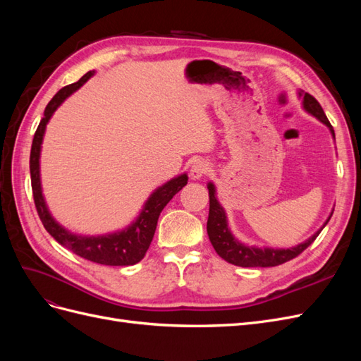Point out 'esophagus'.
Wrapping results in <instances>:
<instances>
[{"mask_svg":"<svg viewBox=\"0 0 361 361\" xmlns=\"http://www.w3.org/2000/svg\"><path fill=\"white\" fill-rule=\"evenodd\" d=\"M211 171V167H209V164H207L204 159H197L195 161L192 166H191V170H190V176H191V179H194V180H199V179H202L203 176H206L207 173Z\"/></svg>","mask_w":361,"mask_h":361,"instance_id":"1","label":"esophagus"}]
</instances>
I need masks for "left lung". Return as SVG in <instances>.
<instances>
[{
	"instance_id": "8db88e82",
	"label": "left lung",
	"mask_w": 361,
	"mask_h": 361,
	"mask_svg": "<svg viewBox=\"0 0 361 361\" xmlns=\"http://www.w3.org/2000/svg\"><path fill=\"white\" fill-rule=\"evenodd\" d=\"M298 97L302 99V110L305 113H309L310 116L316 117L321 123H324L326 128L330 129V133L333 135V140H336L334 135V129L330 125L329 118H326L322 106L319 102L314 99V97L309 93H304L302 90L298 92ZM207 190H209V216H207V236H209V241L212 247L215 248L216 255L226 262L236 267H243V268H251V267H277L285 264V262L297 257L300 253L307 248L314 239L321 233L322 228L326 226V223L330 221V218L333 215V211L330 212L329 218H326L325 223L318 228L310 238L305 239V241L300 243L298 245H293L289 248H274V247H256V245H248L239 241L238 238L232 233L231 227H228L227 221V215L224 207L221 203L216 199V188L214 182L207 183Z\"/></svg>"
}]
</instances>
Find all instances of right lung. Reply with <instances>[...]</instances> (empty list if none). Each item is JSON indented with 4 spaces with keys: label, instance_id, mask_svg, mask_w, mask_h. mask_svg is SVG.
Instances as JSON below:
<instances>
[{
    "label": "right lung",
    "instance_id": "add662e5",
    "mask_svg": "<svg viewBox=\"0 0 361 361\" xmlns=\"http://www.w3.org/2000/svg\"><path fill=\"white\" fill-rule=\"evenodd\" d=\"M94 75V71L87 72L80 81L71 85L63 87L59 93L52 97L43 113V118L37 126V130L32 138L31 154H30V174H31V188L32 197H35L36 209L43 223L47 232L56 239L59 244L66 247L87 260H92L94 264L110 265V267H128L135 265L145 257L149 245L154 239L158 218L164 207L173 199V195L179 192L188 182V174L182 173L179 176L170 179L154 192L149 195V199L143 204V209L140 211L138 216L122 231H116L105 235H78L63 227L56 218L49 212V207L45 202V195L42 191V179H40V152L43 137H45L47 125L51 120L52 114L57 111V108L68 99V97L80 89Z\"/></svg>",
    "mask_w": 361,
    "mask_h": 361
}]
</instances>
